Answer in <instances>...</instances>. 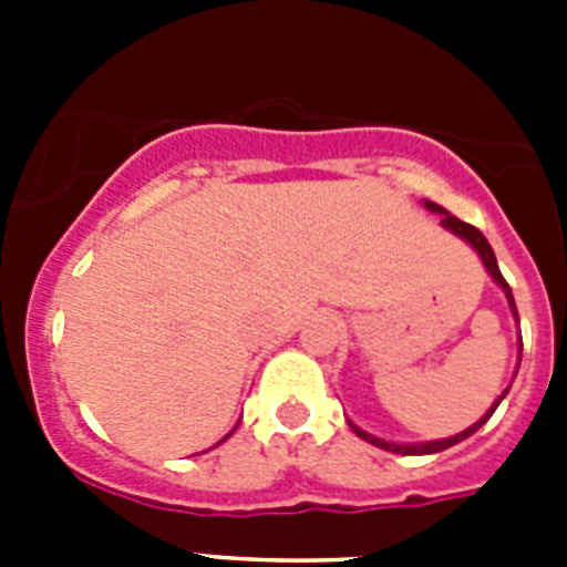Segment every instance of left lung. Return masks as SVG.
I'll use <instances>...</instances> for the list:
<instances>
[{
	"label": "left lung",
	"mask_w": 567,
	"mask_h": 567,
	"mask_svg": "<svg viewBox=\"0 0 567 567\" xmlns=\"http://www.w3.org/2000/svg\"><path fill=\"white\" fill-rule=\"evenodd\" d=\"M425 207L432 209V213H440V224H443L445 229H452L454 235H460V238H465L471 244V247L477 249L480 252V258H483V264H485V269H488L491 272V278L497 280L499 287H503V292H505V298H508V307H511V312H514V318H517V323H519V315H517V303H514V295H511V287H508V280L503 278V272H499V267H497V258H494V249H491V244L488 240H485V235L480 233L477 227H471V224H465V221H460L457 215H452V213H445L443 207H437V204H432V202H425ZM519 352H523V343H519ZM505 394H508V389H505L503 392V398ZM499 398V400H503ZM499 400L494 405H491L488 412L483 414V420H477V423L471 425V429H465V432H460V434H454V437H449V440H434V443H423V445H398V443H385V440H380V437H374V434H365L363 429H358V425H352V432L358 434V437H363L365 443H372V445H378V449H383V452H394V454H437V452H445V449H452L454 443H460V440H465V437H471V434L477 432L480 425L485 423V420L491 417V414H494V409H497L499 405Z\"/></svg>",
	"instance_id": "8db88e82"
}]
</instances>
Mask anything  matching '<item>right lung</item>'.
<instances>
[{"mask_svg": "<svg viewBox=\"0 0 567 567\" xmlns=\"http://www.w3.org/2000/svg\"><path fill=\"white\" fill-rule=\"evenodd\" d=\"M229 434H233V432H229ZM229 434H227V437H229ZM227 437H224V440H227Z\"/></svg>", "mask_w": 567, "mask_h": 567, "instance_id": "add662e5", "label": "right lung"}]
</instances>
